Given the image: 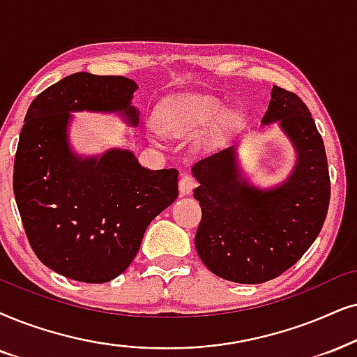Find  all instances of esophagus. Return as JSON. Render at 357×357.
<instances>
[{
  "label": "esophagus",
  "instance_id": "obj_1",
  "mask_svg": "<svg viewBox=\"0 0 357 357\" xmlns=\"http://www.w3.org/2000/svg\"><path fill=\"white\" fill-rule=\"evenodd\" d=\"M196 184L197 181L192 174L184 173L181 176V179H179V194H181V196H188V194H191L192 189L196 188Z\"/></svg>",
  "mask_w": 357,
  "mask_h": 357
}]
</instances>
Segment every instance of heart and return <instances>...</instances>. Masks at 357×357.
<instances>
[{
	"instance_id": "b5f03b06",
	"label": "heart",
	"mask_w": 357,
	"mask_h": 357,
	"mask_svg": "<svg viewBox=\"0 0 357 357\" xmlns=\"http://www.w3.org/2000/svg\"><path fill=\"white\" fill-rule=\"evenodd\" d=\"M222 105L212 97H188L163 112L161 125L171 135H188L211 123L222 114Z\"/></svg>"
}]
</instances>
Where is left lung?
<instances>
[{
  "label": "left lung",
  "mask_w": 357,
  "mask_h": 357,
  "mask_svg": "<svg viewBox=\"0 0 357 357\" xmlns=\"http://www.w3.org/2000/svg\"><path fill=\"white\" fill-rule=\"evenodd\" d=\"M278 121L296 150V166L285 183L259 189L237 169L227 148L192 166L199 181L194 197L202 218L196 250L218 277L264 283L298 261L321 231L328 214L329 171L323 138L296 93L273 85L261 123Z\"/></svg>",
  "instance_id": "left-lung-1"
}]
</instances>
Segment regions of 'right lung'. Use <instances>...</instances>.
Returning a JSON list of instances; mask_svg holds the SVG:
<instances>
[{
  "instance_id": "1",
  "label": "right lung",
  "mask_w": 357,
  "mask_h": 357,
  "mask_svg": "<svg viewBox=\"0 0 357 357\" xmlns=\"http://www.w3.org/2000/svg\"><path fill=\"white\" fill-rule=\"evenodd\" d=\"M137 87L121 75L77 72L40 92L24 116L13 174L16 204L34 254L67 278L119 277L151 220L178 197V169H146L126 150L80 158L67 142L70 112H120L137 126Z\"/></svg>"
}]
</instances>
